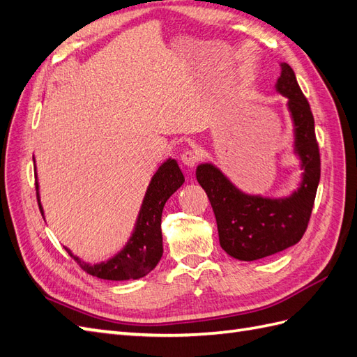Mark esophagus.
<instances>
[{
  "mask_svg": "<svg viewBox=\"0 0 357 357\" xmlns=\"http://www.w3.org/2000/svg\"><path fill=\"white\" fill-rule=\"evenodd\" d=\"M198 160H199V154L197 151L186 150V151H183V154H181V162H183V165H186L188 168L195 167V163Z\"/></svg>",
  "mask_w": 357,
  "mask_h": 357,
  "instance_id": "34e87169",
  "label": "esophagus"
}]
</instances>
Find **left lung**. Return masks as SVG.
I'll use <instances>...</instances> for the list:
<instances>
[{
	"label": "left lung",
	"mask_w": 357,
	"mask_h": 357,
	"mask_svg": "<svg viewBox=\"0 0 357 357\" xmlns=\"http://www.w3.org/2000/svg\"><path fill=\"white\" fill-rule=\"evenodd\" d=\"M275 91L288 98L286 106L294 126V153L303 169L300 185L291 195H251L234 186L213 163L197 167V180L212 204L222 250L245 262L279 253L303 238L321 176L314 115L288 63L280 65Z\"/></svg>",
	"instance_id": "8db88e82"
}]
</instances>
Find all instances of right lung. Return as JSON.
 I'll list each match as a JSON object with an SVG mask.
<instances>
[{"instance_id":"add662e5","label":"right lung","mask_w":357,"mask_h":357,"mask_svg":"<svg viewBox=\"0 0 357 357\" xmlns=\"http://www.w3.org/2000/svg\"><path fill=\"white\" fill-rule=\"evenodd\" d=\"M34 169H36V167H34ZM34 177H36L38 203L43 216L36 172H34ZM183 172L178 168L177 160H165L159 169L154 172L150 185L146 188L133 233L127 241L126 247L113 257L98 264L84 262L78 256H74L71 250L66 248L69 256L74 257L75 262L86 273L102 280H136L146 275L159 264L163 255L160 229L163 206L168 202V198L183 185Z\"/></svg>"}]
</instances>
